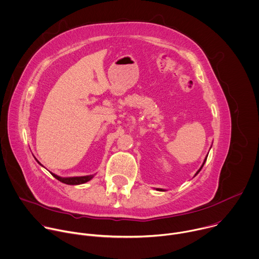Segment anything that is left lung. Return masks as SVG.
I'll list each match as a JSON object with an SVG mask.
<instances>
[{"label": "left lung", "mask_w": 259, "mask_h": 259, "mask_svg": "<svg viewBox=\"0 0 259 259\" xmlns=\"http://www.w3.org/2000/svg\"><path fill=\"white\" fill-rule=\"evenodd\" d=\"M206 157H207V156H206ZM205 160H206V158H205V159H204V161H203V163H202V165H201V167H200V168H199V169H198V170H197V172H196V174H197V173H198V172H199V171H200V170H201V168H202V166H203V165H204V162H205ZM158 190H162V189H158Z\"/></svg>", "instance_id": "1"}]
</instances>
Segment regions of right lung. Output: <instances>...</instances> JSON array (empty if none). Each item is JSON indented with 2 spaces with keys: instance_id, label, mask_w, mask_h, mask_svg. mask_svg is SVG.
<instances>
[{
  "instance_id": "add662e5",
  "label": "right lung",
  "mask_w": 259,
  "mask_h": 259,
  "mask_svg": "<svg viewBox=\"0 0 259 259\" xmlns=\"http://www.w3.org/2000/svg\"><path fill=\"white\" fill-rule=\"evenodd\" d=\"M52 175L57 178L58 180H60L61 182L63 183H66V184H70V185H76V184H82V183H85L89 180H91L93 178V175H88V176H80V177H69V178H63V177H60L54 173H52Z\"/></svg>"
}]
</instances>
